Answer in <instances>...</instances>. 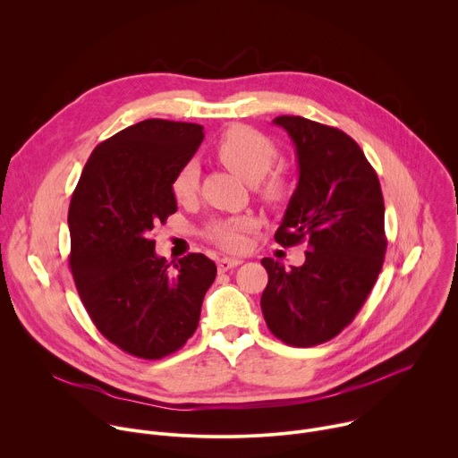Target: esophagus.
<instances>
[{
  "label": "esophagus",
  "instance_id": "1",
  "mask_svg": "<svg viewBox=\"0 0 458 458\" xmlns=\"http://www.w3.org/2000/svg\"><path fill=\"white\" fill-rule=\"evenodd\" d=\"M241 263H242V260H239V259L221 257V259H217V268H219V272H228V270H232V268L239 267Z\"/></svg>",
  "mask_w": 458,
  "mask_h": 458
}]
</instances>
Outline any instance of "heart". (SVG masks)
<instances>
[{
  "label": "heart",
  "instance_id": "1",
  "mask_svg": "<svg viewBox=\"0 0 458 458\" xmlns=\"http://www.w3.org/2000/svg\"><path fill=\"white\" fill-rule=\"evenodd\" d=\"M217 159L239 175L242 181L259 186V198L272 207L286 201L290 179L284 172H270L277 161V147L257 130L237 124L228 128L216 145ZM174 199L186 205L195 199L199 190V166L195 163L182 165L170 184ZM255 226L248 216L235 219H221L208 225L205 235L226 251L244 248V235Z\"/></svg>",
  "mask_w": 458,
  "mask_h": 458
}]
</instances>
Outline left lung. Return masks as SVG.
I'll return each instance as SVG.
<instances>
[{
  "label": "left lung",
  "instance_id": "left-lung-1",
  "mask_svg": "<svg viewBox=\"0 0 458 458\" xmlns=\"http://www.w3.org/2000/svg\"><path fill=\"white\" fill-rule=\"evenodd\" d=\"M295 145L299 182L276 232L281 246L308 242L302 267L260 260V297L270 332L297 348L339 335L366 302L384 263V199L360 147L343 130L301 115H279Z\"/></svg>",
  "mask_w": 458,
  "mask_h": 458
}]
</instances>
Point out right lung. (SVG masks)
I'll return each mask as SVG.
<instances>
[{"mask_svg":"<svg viewBox=\"0 0 458 458\" xmlns=\"http://www.w3.org/2000/svg\"><path fill=\"white\" fill-rule=\"evenodd\" d=\"M203 126L145 119L90 154L69 208L71 270L85 310L112 344L163 359L198 330L217 268L188 253L170 272L150 232L175 214L170 184L198 152Z\"/></svg>","mask_w":458,"mask_h":458,"instance_id":"right-lung-1","label":"right lung"}]
</instances>
